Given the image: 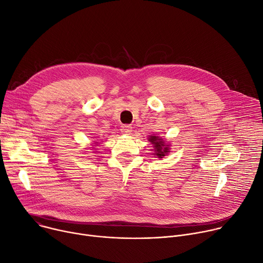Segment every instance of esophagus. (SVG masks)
Listing matches in <instances>:
<instances>
[{"label": "esophagus", "mask_w": 263, "mask_h": 263, "mask_svg": "<svg viewBox=\"0 0 263 263\" xmlns=\"http://www.w3.org/2000/svg\"><path fill=\"white\" fill-rule=\"evenodd\" d=\"M121 132H122L123 134L129 135V134H131V132H132V127H131L130 125H123V126L121 127Z\"/></svg>", "instance_id": "34e87169"}]
</instances>
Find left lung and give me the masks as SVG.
I'll list each match as a JSON object with an SVG mask.
<instances>
[{
	"label": "left lung",
	"instance_id": "1",
	"mask_svg": "<svg viewBox=\"0 0 263 263\" xmlns=\"http://www.w3.org/2000/svg\"><path fill=\"white\" fill-rule=\"evenodd\" d=\"M148 141H151L153 143V147L154 151L156 154V156H158L159 158H162L163 156H165V154H167L168 151V145L164 144V141L162 138H158L157 136H149Z\"/></svg>",
	"mask_w": 263,
	"mask_h": 263
}]
</instances>
